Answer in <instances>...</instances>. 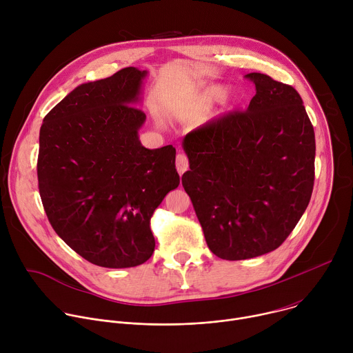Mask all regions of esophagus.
<instances>
[{"label":"esophagus","instance_id":"esophagus-1","mask_svg":"<svg viewBox=\"0 0 353 353\" xmlns=\"http://www.w3.org/2000/svg\"><path fill=\"white\" fill-rule=\"evenodd\" d=\"M176 169H177L180 176L188 169V159H187V157L184 154H179L176 157Z\"/></svg>","mask_w":353,"mask_h":353}]
</instances>
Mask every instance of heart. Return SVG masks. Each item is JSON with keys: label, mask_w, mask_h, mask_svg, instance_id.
Segmentation results:
<instances>
[{"label": "heart", "mask_w": 353, "mask_h": 353, "mask_svg": "<svg viewBox=\"0 0 353 353\" xmlns=\"http://www.w3.org/2000/svg\"><path fill=\"white\" fill-rule=\"evenodd\" d=\"M223 94H225V88L222 85H210L203 92H201V94L198 96L196 103L201 108H207V106H211L212 103L218 102L219 99H222Z\"/></svg>", "instance_id": "obj_1"}]
</instances>
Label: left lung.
I'll return each instance as SVG.
<instances>
[{
  "instance_id": "1",
  "label": "left lung",
  "mask_w": 353,
  "mask_h": 353,
  "mask_svg": "<svg viewBox=\"0 0 353 353\" xmlns=\"http://www.w3.org/2000/svg\"><path fill=\"white\" fill-rule=\"evenodd\" d=\"M256 94L188 132L181 183L212 253L229 261L278 248L305 214L314 184L316 139L290 85L247 74Z\"/></svg>"
}]
</instances>
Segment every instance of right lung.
I'll return each mask as SVG.
<instances>
[{
  "label": "right lung",
  "instance_id": "obj_1",
  "mask_svg": "<svg viewBox=\"0 0 353 353\" xmlns=\"http://www.w3.org/2000/svg\"><path fill=\"white\" fill-rule=\"evenodd\" d=\"M148 71L127 67L86 82L47 113L37 179L56 233L86 261L130 268L152 256L149 222L179 187L176 149L142 146L146 116L135 108Z\"/></svg>",
  "mask_w": 353,
  "mask_h": 353
}]
</instances>
